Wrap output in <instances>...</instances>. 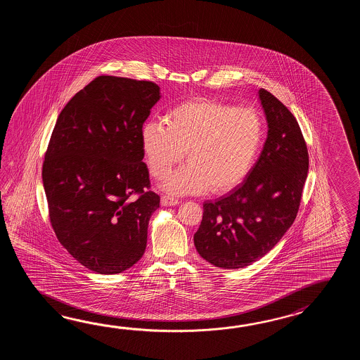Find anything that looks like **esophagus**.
Returning <instances> with one entry per match:
<instances>
[{"label":"esophagus","mask_w":360,"mask_h":360,"mask_svg":"<svg viewBox=\"0 0 360 360\" xmlns=\"http://www.w3.org/2000/svg\"><path fill=\"white\" fill-rule=\"evenodd\" d=\"M179 203H180L179 199L169 197V195H162L161 205L163 207L176 206Z\"/></svg>","instance_id":"obj_1"}]
</instances>
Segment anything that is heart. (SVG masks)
<instances>
[{"label": "heart", "mask_w": 360, "mask_h": 360, "mask_svg": "<svg viewBox=\"0 0 360 360\" xmlns=\"http://www.w3.org/2000/svg\"><path fill=\"white\" fill-rule=\"evenodd\" d=\"M141 146L153 177L189 163L163 184L172 194H202L234 189L248 176L264 143V121L252 108L214 100H191L169 109L162 121L144 123Z\"/></svg>", "instance_id": "b5f03b06"}]
</instances>
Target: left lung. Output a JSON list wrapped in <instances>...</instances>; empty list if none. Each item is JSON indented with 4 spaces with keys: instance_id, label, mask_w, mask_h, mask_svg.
I'll use <instances>...</instances> for the list:
<instances>
[{
    "instance_id": "obj_1",
    "label": "left lung",
    "mask_w": 360,
    "mask_h": 360,
    "mask_svg": "<svg viewBox=\"0 0 360 360\" xmlns=\"http://www.w3.org/2000/svg\"><path fill=\"white\" fill-rule=\"evenodd\" d=\"M268 138L243 183L228 195L203 203L194 234L199 255L217 268L251 265L290 229L309 169L305 139L295 115L273 94L260 89Z\"/></svg>"
}]
</instances>
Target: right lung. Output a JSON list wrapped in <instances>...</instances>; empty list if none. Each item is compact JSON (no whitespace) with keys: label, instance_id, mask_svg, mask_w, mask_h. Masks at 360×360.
I'll use <instances>...</instances> for the list:
<instances>
[{"label":"right lung","instance_id":"obj_1","mask_svg":"<svg viewBox=\"0 0 360 360\" xmlns=\"http://www.w3.org/2000/svg\"><path fill=\"white\" fill-rule=\"evenodd\" d=\"M152 81L99 76L61 110L42 165L49 217L84 268L117 274L144 255L160 207L140 132L160 100Z\"/></svg>","mask_w":360,"mask_h":360}]
</instances>
